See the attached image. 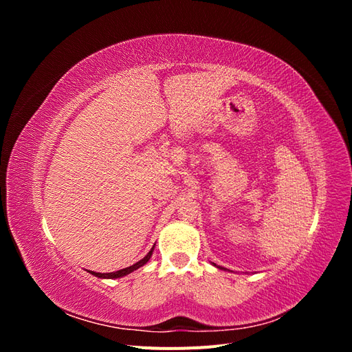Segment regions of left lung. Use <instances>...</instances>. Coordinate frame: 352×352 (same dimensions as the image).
I'll return each instance as SVG.
<instances>
[{
  "label": "left lung",
  "mask_w": 352,
  "mask_h": 352,
  "mask_svg": "<svg viewBox=\"0 0 352 352\" xmlns=\"http://www.w3.org/2000/svg\"><path fill=\"white\" fill-rule=\"evenodd\" d=\"M211 264L214 265V267L220 269V270H228V272H233L232 269H228V267H225V265H223V264H217V263H214V261H211ZM247 273H248V272H247Z\"/></svg>",
  "instance_id": "8db88e82"
}]
</instances>
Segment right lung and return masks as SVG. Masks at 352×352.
<instances>
[{
	"instance_id": "1",
	"label": "right lung",
	"mask_w": 352,
	"mask_h": 352,
	"mask_svg": "<svg viewBox=\"0 0 352 352\" xmlns=\"http://www.w3.org/2000/svg\"><path fill=\"white\" fill-rule=\"evenodd\" d=\"M153 251H154V245H153V248L144 255V257L138 258L136 261L129 263L127 265H123V267H117V269L107 270V272H100V270H91V269H88V272H89L91 274H94V276H97V278H101V279H117V278H122V276L129 274V273H132L133 270L140 269V267H142L144 264H146V261L151 258Z\"/></svg>"
}]
</instances>
